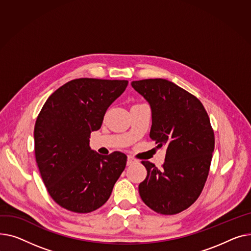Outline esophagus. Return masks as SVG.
<instances>
[{"label":"esophagus","instance_id":"obj_1","mask_svg":"<svg viewBox=\"0 0 251 251\" xmlns=\"http://www.w3.org/2000/svg\"><path fill=\"white\" fill-rule=\"evenodd\" d=\"M138 163V160L135 159L134 157L131 156H127V162H126V165L129 166V165H132V164H136Z\"/></svg>","mask_w":251,"mask_h":251}]
</instances>
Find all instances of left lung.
Returning a JSON list of instances; mask_svg holds the SVG:
<instances>
[{"label": "left lung", "instance_id": "1", "mask_svg": "<svg viewBox=\"0 0 251 251\" xmlns=\"http://www.w3.org/2000/svg\"><path fill=\"white\" fill-rule=\"evenodd\" d=\"M131 86L151 106L150 138L157 148L166 147L162 169L142 161L147 177L139 185L141 199L158 214H178L198 200L208 178L215 148L209 115L196 96L168 80Z\"/></svg>", "mask_w": 251, "mask_h": 251}]
</instances>
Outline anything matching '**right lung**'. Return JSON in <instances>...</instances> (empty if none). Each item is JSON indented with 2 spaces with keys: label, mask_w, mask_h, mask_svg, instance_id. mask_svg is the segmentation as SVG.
<instances>
[{
  "label": "right lung",
  "mask_w": 251,
  "mask_h": 251,
  "mask_svg": "<svg viewBox=\"0 0 251 251\" xmlns=\"http://www.w3.org/2000/svg\"><path fill=\"white\" fill-rule=\"evenodd\" d=\"M126 80L80 78L55 90L34 126L36 163L50 196L64 209L90 213L104 204L126 165V155L103 156L89 146Z\"/></svg>",
  "instance_id": "obj_1"
}]
</instances>
